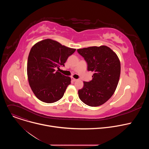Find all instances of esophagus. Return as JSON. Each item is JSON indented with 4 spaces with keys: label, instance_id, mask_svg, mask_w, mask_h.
<instances>
[{
    "label": "esophagus",
    "instance_id": "34e87169",
    "mask_svg": "<svg viewBox=\"0 0 149 149\" xmlns=\"http://www.w3.org/2000/svg\"><path fill=\"white\" fill-rule=\"evenodd\" d=\"M71 80H72V81H73V82H75V81H77L78 79H75V78H71Z\"/></svg>",
    "mask_w": 149,
    "mask_h": 149
}]
</instances>
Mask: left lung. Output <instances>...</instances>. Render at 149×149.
Returning a JSON list of instances; mask_svg holds the SVG:
<instances>
[{"label": "left lung", "instance_id": "8db88e82", "mask_svg": "<svg viewBox=\"0 0 149 149\" xmlns=\"http://www.w3.org/2000/svg\"><path fill=\"white\" fill-rule=\"evenodd\" d=\"M87 63V70L94 72L93 79L84 82L78 90L79 99L87 105L97 107L113 95L120 75V62L116 55L106 46L90 47L77 49Z\"/></svg>", "mask_w": 149, "mask_h": 149}]
</instances>
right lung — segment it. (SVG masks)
<instances>
[{
	"label": "right lung",
	"instance_id": "1",
	"mask_svg": "<svg viewBox=\"0 0 149 149\" xmlns=\"http://www.w3.org/2000/svg\"><path fill=\"white\" fill-rule=\"evenodd\" d=\"M75 49L47 39L31 48L28 59L27 74L29 86L40 101L53 103L59 100L71 84V78L58 72Z\"/></svg>",
	"mask_w": 149,
	"mask_h": 149
}]
</instances>
